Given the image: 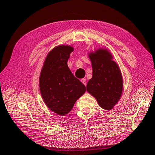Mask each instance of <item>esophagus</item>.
Wrapping results in <instances>:
<instances>
[{"label":"esophagus","instance_id":"obj_1","mask_svg":"<svg viewBox=\"0 0 155 155\" xmlns=\"http://www.w3.org/2000/svg\"><path fill=\"white\" fill-rule=\"evenodd\" d=\"M81 82H82V83H83L84 85H86V84H87V83H86V78H82V79L81 80Z\"/></svg>","mask_w":155,"mask_h":155}]
</instances>
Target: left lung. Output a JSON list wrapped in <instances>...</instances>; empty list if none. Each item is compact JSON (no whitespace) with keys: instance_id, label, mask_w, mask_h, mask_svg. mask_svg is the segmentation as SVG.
Segmentation results:
<instances>
[{"instance_id":"1","label":"left lung","mask_w":155,"mask_h":155,"mask_svg":"<svg viewBox=\"0 0 155 155\" xmlns=\"http://www.w3.org/2000/svg\"><path fill=\"white\" fill-rule=\"evenodd\" d=\"M88 57L93 72L86 90L96 98L101 108L110 111L118 103L122 94L121 70L107 48H99L90 52Z\"/></svg>"}]
</instances>
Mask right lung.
I'll return each instance as SVG.
<instances>
[{
    "label": "right lung",
    "mask_w": 155,
    "mask_h": 155,
    "mask_svg": "<svg viewBox=\"0 0 155 155\" xmlns=\"http://www.w3.org/2000/svg\"><path fill=\"white\" fill-rule=\"evenodd\" d=\"M74 47L59 45L50 51L41 68L39 85L41 98L48 108L64 116L71 111L77 100L85 92V86L68 66Z\"/></svg>",
    "instance_id": "1"
}]
</instances>
